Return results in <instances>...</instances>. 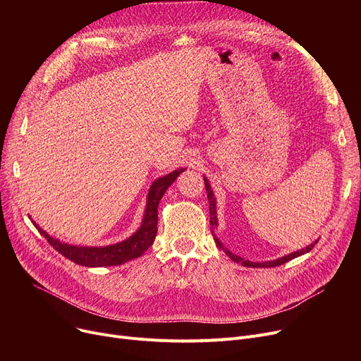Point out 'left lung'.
Here are the masks:
<instances>
[{
  "mask_svg": "<svg viewBox=\"0 0 361 361\" xmlns=\"http://www.w3.org/2000/svg\"><path fill=\"white\" fill-rule=\"evenodd\" d=\"M203 181H204V187H206L207 200H209V214H211L212 235H214V238H215V243H216L218 247L222 249V250L226 253V256L231 257V260H234L235 263H241L243 267H247V268H275V267H279V264H283V263L288 262V260H293L294 257H298V256H301V255L309 253V252L314 247V244L319 241V240H316L314 243L306 245V247H302L301 250L293 252V253H290V255L278 257V259H275V260H268V262H252V260L243 259V257L238 256V255H234L231 250L224 247V244L221 243V240L215 235V231H214V230L218 226V218H216V199H215V195H214V192H212V187H211V184H209V180H207L206 177H203Z\"/></svg>",
  "mask_w": 361,
  "mask_h": 361,
  "instance_id": "1",
  "label": "left lung"
}]
</instances>
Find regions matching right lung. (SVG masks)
<instances>
[{
  "instance_id": "right-lung-1",
  "label": "right lung",
  "mask_w": 361,
  "mask_h": 361,
  "mask_svg": "<svg viewBox=\"0 0 361 361\" xmlns=\"http://www.w3.org/2000/svg\"><path fill=\"white\" fill-rule=\"evenodd\" d=\"M184 169L185 168L176 169L173 173L159 177L152 183L147 193L145 214H143V219L139 230L128 238H126L124 241L104 245V247L73 245V244L63 243L59 238H54L47 231H44L35 221H32V224L36 226V230L39 231V234L47 238V241L52 245V247L59 253H61L64 257H67L68 260L87 268L117 267V264H123L128 260L140 257L150 247V245L154 244L158 233L159 200L162 199L164 193L168 190V187L176 181V178L183 173Z\"/></svg>"
}]
</instances>
